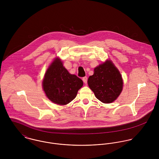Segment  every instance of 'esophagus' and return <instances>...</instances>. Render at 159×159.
I'll list each match as a JSON object with an SVG mask.
<instances>
[{"label":"esophagus","mask_w":159,"mask_h":159,"mask_svg":"<svg viewBox=\"0 0 159 159\" xmlns=\"http://www.w3.org/2000/svg\"><path fill=\"white\" fill-rule=\"evenodd\" d=\"M83 81L84 83H86L88 81V77L87 76H84L83 78Z\"/></svg>","instance_id":"obj_1"}]
</instances>
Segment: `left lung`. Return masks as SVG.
<instances>
[{
	"instance_id": "obj_1",
	"label": "left lung",
	"mask_w": 159,
	"mask_h": 159,
	"mask_svg": "<svg viewBox=\"0 0 159 159\" xmlns=\"http://www.w3.org/2000/svg\"><path fill=\"white\" fill-rule=\"evenodd\" d=\"M88 83L97 98L105 103L114 102L123 87L121 75L110 61L94 68L93 75L89 77Z\"/></svg>"
}]
</instances>
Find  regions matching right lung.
<instances>
[{
	"instance_id": "1",
	"label": "right lung",
	"mask_w": 159,
	"mask_h": 159,
	"mask_svg": "<svg viewBox=\"0 0 159 159\" xmlns=\"http://www.w3.org/2000/svg\"><path fill=\"white\" fill-rule=\"evenodd\" d=\"M83 85V81L77 76L70 74L59 58L48 68L43 81V88L48 98L61 105L71 102Z\"/></svg>"
}]
</instances>
